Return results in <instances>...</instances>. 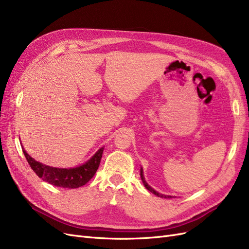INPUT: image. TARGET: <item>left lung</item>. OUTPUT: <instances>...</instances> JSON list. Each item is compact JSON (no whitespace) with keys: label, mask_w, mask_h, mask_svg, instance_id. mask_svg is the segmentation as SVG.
I'll use <instances>...</instances> for the list:
<instances>
[{"label":"left lung","mask_w":249,"mask_h":249,"mask_svg":"<svg viewBox=\"0 0 249 249\" xmlns=\"http://www.w3.org/2000/svg\"><path fill=\"white\" fill-rule=\"evenodd\" d=\"M140 177H141V179H142V183H143V185H144V187L146 188V189L148 190V191H150L152 193H154L155 195H157V196H159V197H163V198H172L173 196H171V195H165V194H161V193H159L158 191H156L155 189H153L152 187H150L147 183H146V180H145V178H144V176H143V169H142V167H141V169H140Z\"/></svg>","instance_id":"8db88e82"}]
</instances>
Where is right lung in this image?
<instances>
[{
  "instance_id": "add662e5",
  "label": "right lung",
  "mask_w": 249,
  "mask_h": 249,
  "mask_svg": "<svg viewBox=\"0 0 249 249\" xmlns=\"http://www.w3.org/2000/svg\"><path fill=\"white\" fill-rule=\"evenodd\" d=\"M22 152H24L26 159L33 171L44 182H48L56 187L76 189V188L87 184L95 175L97 168L100 166L104 146L97 150L87 162L73 168H57L48 166V165L33 159L24 147H22Z\"/></svg>"
}]
</instances>
